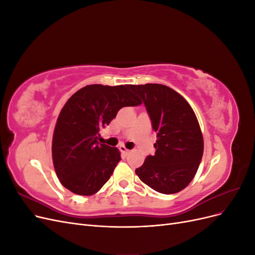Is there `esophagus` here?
<instances>
[{"mask_svg":"<svg viewBox=\"0 0 255 255\" xmlns=\"http://www.w3.org/2000/svg\"><path fill=\"white\" fill-rule=\"evenodd\" d=\"M119 149H120V151L123 153V154H125V155H128V154H129V150L128 149H127L126 148V146L125 145H123V144H121L120 146H119Z\"/></svg>","mask_w":255,"mask_h":255,"instance_id":"esophagus-1","label":"esophagus"}]
</instances>
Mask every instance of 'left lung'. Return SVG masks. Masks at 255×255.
<instances>
[{"label":"left lung","instance_id":"obj_1","mask_svg":"<svg viewBox=\"0 0 255 255\" xmlns=\"http://www.w3.org/2000/svg\"><path fill=\"white\" fill-rule=\"evenodd\" d=\"M145 106L157 133L154 155L135 172L149 187L171 195L194 179L203 155V136L191 106L180 94L161 84L129 85Z\"/></svg>","mask_w":255,"mask_h":255}]
</instances>
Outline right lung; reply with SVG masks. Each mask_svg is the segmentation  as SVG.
Wrapping results in <instances>:
<instances>
[{
  "label": "right lung",
  "mask_w": 255,
  "mask_h": 255,
  "mask_svg": "<svg viewBox=\"0 0 255 255\" xmlns=\"http://www.w3.org/2000/svg\"><path fill=\"white\" fill-rule=\"evenodd\" d=\"M128 86L88 85L60 111L52 141L53 164L60 183L73 194H96L120 161L119 150L100 143L98 137L122 107L141 104Z\"/></svg>",
  "instance_id": "add662e5"
}]
</instances>
